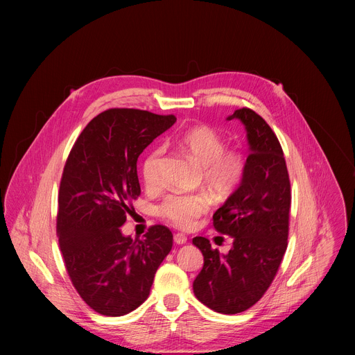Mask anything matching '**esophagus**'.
Segmentation results:
<instances>
[{
  "instance_id": "34e87169",
  "label": "esophagus",
  "mask_w": 355,
  "mask_h": 355,
  "mask_svg": "<svg viewBox=\"0 0 355 355\" xmlns=\"http://www.w3.org/2000/svg\"><path fill=\"white\" fill-rule=\"evenodd\" d=\"M174 241H175L177 244L182 245V244L187 243V236L182 234V233H177V234H174Z\"/></svg>"
}]
</instances>
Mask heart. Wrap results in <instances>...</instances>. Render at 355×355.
Here are the masks:
<instances>
[{
  "instance_id": "1",
  "label": "heart",
  "mask_w": 355,
  "mask_h": 355,
  "mask_svg": "<svg viewBox=\"0 0 355 355\" xmlns=\"http://www.w3.org/2000/svg\"><path fill=\"white\" fill-rule=\"evenodd\" d=\"M181 151L200 167L204 185L219 195L232 192L241 181L244 160L237 151L225 150L226 143L219 133L207 126H195L181 133L177 140ZM162 148L150 151L141 166V175L148 187H156L160 181L159 166ZM209 208V199L204 193L168 195L160 207L164 219L181 229H191Z\"/></svg>"
}]
</instances>
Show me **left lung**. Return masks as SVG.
<instances>
[{"mask_svg":"<svg viewBox=\"0 0 355 355\" xmlns=\"http://www.w3.org/2000/svg\"><path fill=\"white\" fill-rule=\"evenodd\" d=\"M226 119L244 125L250 148L240 185L214 214L215 229L230 236L233 245L220 254L208 239L193 237L204 267L192 286L209 309L236 315L263 297L279 268L288 245L291 184L282 147L268 123L248 108Z\"/></svg>","mask_w":355,"mask_h":355,"instance_id":"1","label":"left lung"}]
</instances>
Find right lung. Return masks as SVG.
<instances>
[{"instance_id": "add662e5", "label": "right lung", "mask_w": 355, "mask_h": 355, "mask_svg": "<svg viewBox=\"0 0 355 355\" xmlns=\"http://www.w3.org/2000/svg\"><path fill=\"white\" fill-rule=\"evenodd\" d=\"M175 121L174 115L108 110L85 126L66 162L59 243L74 288L99 315L123 316L139 308L171 251L173 233L163 225L135 241L121 226L140 195L139 156Z\"/></svg>"}]
</instances>
